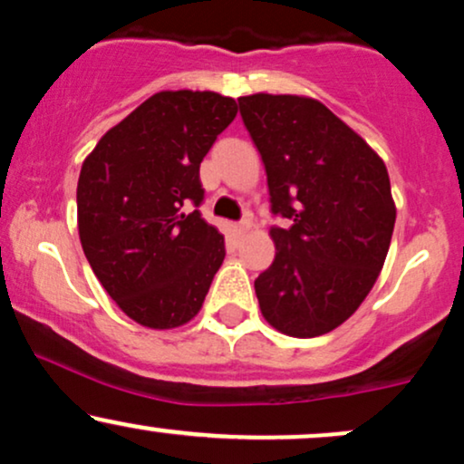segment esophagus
I'll use <instances>...</instances> for the list:
<instances>
[{
	"label": "esophagus",
	"instance_id": "esophagus-1",
	"mask_svg": "<svg viewBox=\"0 0 464 464\" xmlns=\"http://www.w3.org/2000/svg\"><path fill=\"white\" fill-rule=\"evenodd\" d=\"M250 228V220H242V222H237V225H233V233H236V236H242V233H246Z\"/></svg>",
	"mask_w": 464,
	"mask_h": 464
}]
</instances>
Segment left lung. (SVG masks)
Here are the masks:
<instances>
[{"instance_id":"obj_1","label":"left lung","mask_w":464,"mask_h":464,"mask_svg":"<svg viewBox=\"0 0 464 464\" xmlns=\"http://www.w3.org/2000/svg\"><path fill=\"white\" fill-rule=\"evenodd\" d=\"M268 177L276 255L255 279L259 310L281 334L314 338L366 299L391 246L397 209L384 161L314 98L237 100Z\"/></svg>"}]
</instances>
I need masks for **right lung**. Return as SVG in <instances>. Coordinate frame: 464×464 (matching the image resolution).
<instances>
[{
  "instance_id": "add662e5",
  "label": "right lung",
  "mask_w": 464,
  "mask_h": 464,
  "mask_svg": "<svg viewBox=\"0 0 464 464\" xmlns=\"http://www.w3.org/2000/svg\"><path fill=\"white\" fill-rule=\"evenodd\" d=\"M236 115V100L214 92L154 93L84 159L80 244L111 299L143 327L191 321L222 266L225 237L198 211L200 163Z\"/></svg>"
}]
</instances>
